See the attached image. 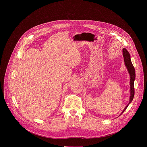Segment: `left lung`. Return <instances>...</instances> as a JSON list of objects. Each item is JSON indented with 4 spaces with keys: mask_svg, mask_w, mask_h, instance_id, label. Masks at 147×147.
<instances>
[{
    "mask_svg": "<svg viewBox=\"0 0 147 147\" xmlns=\"http://www.w3.org/2000/svg\"><path fill=\"white\" fill-rule=\"evenodd\" d=\"M122 52H123V56L124 58V65L126 67L127 71L129 73L130 75V100H129V103H128L127 105L124 108L123 111L121 112V115L124 111L126 109V108L128 107L129 105L132 102L134 96V80L136 78V72H135V69L134 67L132 64L131 61V57L129 52L127 51V50L125 48H123L122 49ZM119 115V116H120Z\"/></svg>",
    "mask_w": 147,
    "mask_h": 147,
    "instance_id": "obj_1",
    "label": "left lung"
}]
</instances>
